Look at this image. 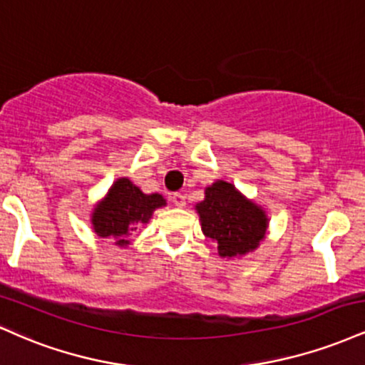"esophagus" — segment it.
<instances>
[{
	"mask_svg": "<svg viewBox=\"0 0 365 365\" xmlns=\"http://www.w3.org/2000/svg\"><path fill=\"white\" fill-rule=\"evenodd\" d=\"M171 202H173L175 205H177V207H185V204H187V200H185V195L183 194H173L171 195Z\"/></svg>",
	"mask_w": 365,
	"mask_h": 365,
	"instance_id": "34e87169",
	"label": "esophagus"
}]
</instances>
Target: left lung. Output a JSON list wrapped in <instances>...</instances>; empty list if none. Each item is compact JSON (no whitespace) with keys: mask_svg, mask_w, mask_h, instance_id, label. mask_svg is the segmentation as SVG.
Masks as SVG:
<instances>
[{"mask_svg":"<svg viewBox=\"0 0 365 365\" xmlns=\"http://www.w3.org/2000/svg\"><path fill=\"white\" fill-rule=\"evenodd\" d=\"M195 210L202 232L217 241L219 257H243L265 240L269 227L265 210L225 180L205 188V199L195 205Z\"/></svg>","mask_w":365,"mask_h":365,"instance_id":"obj_1","label":"left lung"}]
</instances>
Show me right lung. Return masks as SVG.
Returning a JSON list of instances; mask_svg holds the SVG:
<instances>
[{
    "mask_svg": "<svg viewBox=\"0 0 365 365\" xmlns=\"http://www.w3.org/2000/svg\"><path fill=\"white\" fill-rule=\"evenodd\" d=\"M163 205H166L163 195L143 194L129 178H118L96 204L91 225L100 238H113L118 247H127V236L135 230V225H146L153 212Z\"/></svg>",
    "mask_w": 365,
    "mask_h": 365,
    "instance_id": "obj_1",
    "label": "right lung"
}]
</instances>
